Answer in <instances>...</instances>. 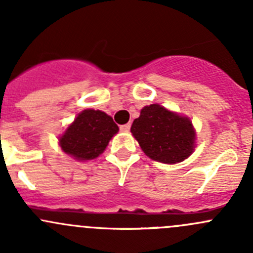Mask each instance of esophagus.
<instances>
[{"label": "esophagus", "mask_w": 253, "mask_h": 253, "mask_svg": "<svg viewBox=\"0 0 253 253\" xmlns=\"http://www.w3.org/2000/svg\"><path fill=\"white\" fill-rule=\"evenodd\" d=\"M129 128H131V125L129 124H126V125H122L121 127H120V129H121L122 132H128Z\"/></svg>", "instance_id": "34e87169"}]
</instances>
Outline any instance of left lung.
Segmentation results:
<instances>
[{
  "label": "left lung",
  "instance_id": "8db88e82",
  "mask_svg": "<svg viewBox=\"0 0 253 253\" xmlns=\"http://www.w3.org/2000/svg\"><path fill=\"white\" fill-rule=\"evenodd\" d=\"M131 133L150 159L163 164H177L196 148V129L190 117L150 104L132 124Z\"/></svg>",
  "mask_w": 253,
  "mask_h": 253
}]
</instances>
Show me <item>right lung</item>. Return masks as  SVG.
I'll return each instance as SVG.
<instances>
[{
  "instance_id": "1",
  "label": "right lung",
  "mask_w": 253,
  "mask_h": 253,
  "mask_svg": "<svg viewBox=\"0 0 253 253\" xmlns=\"http://www.w3.org/2000/svg\"><path fill=\"white\" fill-rule=\"evenodd\" d=\"M117 132L119 127L111 116L104 111L85 109L58 137V145L77 162L93 160L103 154Z\"/></svg>"
}]
</instances>
